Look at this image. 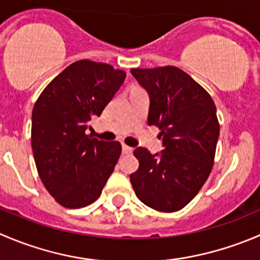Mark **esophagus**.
<instances>
[{"instance_id": "obj_1", "label": "esophagus", "mask_w": 260, "mask_h": 260, "mask_svg": "<svg viewBox=\"0 0 260 260\" xmlns=\"http://www.w3.org/2000/svg\"><path fill=\"white\" fill-rule=\"evenodd\" d=\"M122 151H123V153H125V155H129V153H132L133 148L129 147V146H127V145H123Z\"/></svg>"}]
</instances>
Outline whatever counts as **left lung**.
Masks as SVG:
<instances>
[{"label": "left lung", "instance_id": "8db88e82", "mask_svg": "<svg viewBox=\"0 0 260 260\" xmlns=\"http://www.w3.org/2000/svg\"><path fill=\"white\" fill-rule=\"evenodd\" d=\"M148 92V125L161 129V152L137 147L131 174L138 200L160 212L185 207L207 180L215 160L220 124L212 98L188 74L173 66L132 69Z\"/></svg>", "mask_w": 260, "mask_h": 260}]
</instances>
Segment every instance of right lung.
<instances>
[{
  "label": "right lung",
  "instance_id": "right-lung-1",
  "mask_svg": "<svg viewBox=\"0 0 260 260\" xmlns=\"http://www.w3.org/2000/svg\"><path fill=\"white\" fill-rule=\"evenodd\" d=\"M125 72L82 59L52 80L31 115V148L40 180L67 208L91 205L114 171L122 146L86 135L124 82Z\"/></svg>",
  "mask_w": 260,
  "mask_h": 260
}]
</instances>
